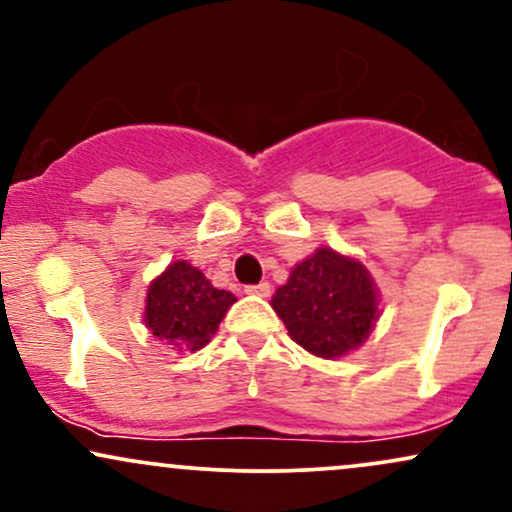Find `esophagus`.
Wrapping results in <instances>:
<instances>
[{
  "instance_id": "obj_1",
  "label": "esophagus",
  "mask_w": 512,
  "mask_h": 512,
  "mask_svg": "<svg viewBox=\"0 0 512 512\" xmlns=\"http://www.w3.org/2000/svg\"><path fill=\"white\" fill-rule=\"evenodd\" d=\"M245 293H250V296H269V284L267 281H260V284H250L245 286Z\"/></svg>"
}]
</instances>
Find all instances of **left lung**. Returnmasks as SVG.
<instances>
[{"label":"left lung","instance_id":"1","mask_svg":"<svg viewBox=\"0 0 512 512\" xmlns=\"http://www.w3.org/2000/svg\"><path fill=\"white\" fill-rule=\"evenodd\" d=\"M272 308L298 346L320 358H339L373 330L378 293L361 262L320 248L276 289Z\"/></svg>","mask_w":512,"mask_h":512}]
</instances>
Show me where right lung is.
<instances>
[{
    "mask_svg": "<svg viewBox=\"0 0 512 512\" xmlns=\"http://www.w3.org/2000/svg\"><path fill=\"white\" fill-rule=\"evenodd\" d=\"M236 303L231 291L211 286L197 267L173 262L146 293V327L175 351H197L214 337L226 310Z\"/></svg>",
    "mask_w": 512,
    "mask_h": 512,
    "instance_id": "right-lung-1",
    "label": "right lung"
}]
</instances>
